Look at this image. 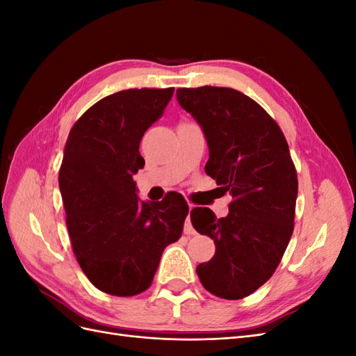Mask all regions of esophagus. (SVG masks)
<instances>
[{
  "mask_svg": "<svg viewBox=\"0 0 356 356\" xmlns=\"http://www.w3.org/2000/svg\"><path fill=\"white\" fill-rule=\"evenodd\" d=\"M193 209V204H190V211ZM184 233L186 234H195L196 233V230L193 229V225H191V221H190V217H187V220H186V224H184Z\"/></svg>",
  "mask_w": 356,
  "mask_h": 356,
  "instance_id": "esophagus-1",
  "label": "esophagus"
}]
</instances>
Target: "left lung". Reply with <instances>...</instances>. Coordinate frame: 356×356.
Returning <instances> with one entry per match:
<instances>
[{
	"instance_id": "obj_1",
	"label": "left lung",
	"mask_w": 356,
	"mask_h": 356,
	"mask_svg": "<svg viewBox=\"0 0 356 356\" xmlns=\"http://www.w3.org/2000/svg\"><path fill=\"white\" fill-rule=\"evenodd\" d=\"M177 99L202 126L204 172L230 193L229 215L195 208L190 218L215 243L196 272L211 294L239 300L275 273L294 230L297 172L281 127L250 96L230 88L178 89Z\"/></svg>"
}]
</instances>
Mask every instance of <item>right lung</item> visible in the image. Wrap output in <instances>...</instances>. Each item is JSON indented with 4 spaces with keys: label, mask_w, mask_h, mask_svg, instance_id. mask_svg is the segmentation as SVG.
<instances>
[{
    "label": "right lung",
    "mask_w": 356,
    "mask_h": 356,
    "mask_svg": "<svg viewBox=\"0 0 356 356\" xmlns=\"http://www.w3.org/2000/svg\"><path fill=\"white\" fill-rule=\"evenodd\" d=\"M127 89L92 105L70 131L59 188L75 258L106 294L132 297L152 285L163 250L181 238L188 204L175 191L161 202L136 196L145 160L139 143L174 95Z\"/></svg>",
    "instance_id": "add662e5"
}]
</instances>
